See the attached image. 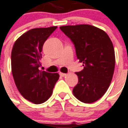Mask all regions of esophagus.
I'll return each instance as SVG.
<instances>
[{"label":"esophagus","instance_id":"1","mask_svg":"<svg viewBox=\"0 0 128 128\" xmlns=\"http://www.w3.org/2000/svg\"><path fill=\"white\" fill-rule=\"evenodd\" d=\"M60 75L62 77H64L66 76V73H60Z\"/></svg>","mask_w":128,"mask_h":128}]
</instances>
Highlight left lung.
Masks as SVG:
<instances>
[{
    "mask_svg": "<svg viewBox=\"0 0 128 128\" xmlns=\"http://www.w3.org/2000/svg\"><path fill=\"white\" fill-rule=\"evenodd\" d=\"M73 42L84 69L76 73L78 83L74 96L82 102L97 101L108 91L115 68L113 44L104 30L88 24L60 27Z\"/></svg>",
    "mask_w": 128,
    "mask_h": 128,
    "instance_id": "obj_1",
    "label": "left lung"
}]
</instances>
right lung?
Here are the masks:
<instances>
[{
    "instance_id": "right-lung-1",
    "label": "right lung",
    "mask_w": 128,
    "mask_h": 128,
    "mask_svg": "<svg viewBox=\"0 0 128 128\" xmlns=\"http://www.w3.org/2000/svg\"><path fill=\"white\" fill-rule=\"evenodd\" d=\"M57 26L28 30L14 43L11 55L12 73L18 92L24 98L41 104L51 96L58 73L39 70L44 44Z\"/></svg>"
}]
</instances>
